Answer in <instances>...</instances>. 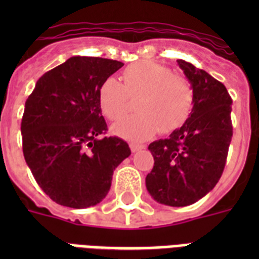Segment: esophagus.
Instances as JSON below:
<instances>
[{"label": "esophagus", "mask_w": 259, "mask_h": 259, "mask_svg": "<svg viewBox=\"0 0 259 259\" xmlns=\"http://www.w3.org/2000/svg\"><path fill=\"white\" fill-rule=\"evenodd\" d=\"M145 146L144 145H140V144H130V149H132V152H138V150L144 149Z\"/></svg>", "instance_id": "obj_1"}]
</instances>
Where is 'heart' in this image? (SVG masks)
Segmentation results:
<instances>
[{
    "label": "heart",
    "instance_id": "1",
    "mask_svg": "<svg viewBox=\"0 0 259 259\" xmlns=\"http://www.w3.org/2000/svg\"><path fill=\"white\" fill-rule=\"evenodd\" d=\"M123 84L110 76L99 87V105L106 117L115 121L128 111L131 99H140V114L113 125L117 136L141 142L157 133L180 129L192 113L195 94L183 75L154 62H140L123 71Z\"/></svg>",
    "mask_w": 259,
    "mask_h": 259
}]
</instances>
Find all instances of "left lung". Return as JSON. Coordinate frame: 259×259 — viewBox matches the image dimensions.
I'll list each match as a JSON object with an SVG mask.
<instances>
[{
    "instance_id": "left-lung-1",
    "label": "left lung",
    "mask_w": 259,
    "mask_h": 259,
    "mask_svg": "<svg viewBox=\"0 0 259 259\" xmlns=\"http://www.w3.org/2000/svg\"><path fill=\"white\" fill-rule=\"evenodd\" d=\"M195 94L192 113L168 138L152 142L154 158L146 188L154 200L185 207L217 185L233 137V99L223 83L185 60H177Z\"/></svg>"
}]
</instances>
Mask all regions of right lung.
Wrapping results in <instances>:
<instances>
[{
    "mask_svg": "<svg viewBox=\"0 0 259 259\" xmlns=\"http://www.w3.org/2000/svg\"><path fill=\"white\" fill-rule=\"evenodd\" d=\"M123 63L72 56L38 79L25 102L22 152L40 188L58 204L87 208L109 192L114 169L130 156L107 125L99 87Z\"/></svg>",
    "mask_w": 259,
    "mask_h": 259,
    "instance_id": "1",
    "label": "right lung"
}]
</instances>
